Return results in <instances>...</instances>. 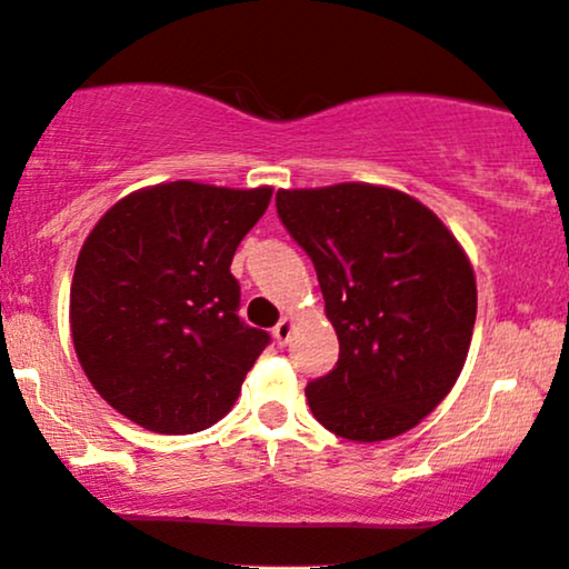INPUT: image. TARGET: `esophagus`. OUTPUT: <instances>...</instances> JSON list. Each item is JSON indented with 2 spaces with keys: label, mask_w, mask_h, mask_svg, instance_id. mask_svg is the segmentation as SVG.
Instances as JSON below:
<instances>
[{
  "label": "esophagus",
  "mask_w": 569,
  "mask_h": 569,
  "mask_svg": "<svg viewBox=\"0 0 569 569\" xmlns=\"http://www.w3.org/2000/svg\"><path fill=\"white\" fill-rule=\"evenodd\" d=\"M271 333H274V339H277V345L279 347H284L287 345V339H290V333H292V318L290 316H284L282 321H279L274 329H271Z\"/></svg>",
  "instance_id": "34e87169"
}]
</instances>
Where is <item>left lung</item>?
Returning a JSON list of instances; mask_svg holds the SVG:
<instances>
[{"label": "left lung", "mask_w": 569, "mask_h": 569, "mask_svg": "<svg viewBox=\"0 0 569 569\" xmlns=\"http://www.w3.org/2000/svg\"><path fill=\"white\" fill-rule=\"evenodd\" d=\"M277 214L339 337L333 370L306 388L313 417L357 442L411 430L469 355L477 279L458 240L417 199L370 183L277 191Z\"/></svg>", "instance_id": "8db88e82"}]
</instances>
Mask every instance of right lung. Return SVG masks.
I'll use <instances>...</instances> for the list:
<instances>
[{
    "label": "right lung",
    "instance_id": "obj_1",
    "mask_svg": "<svg viewBox=\"0 0 569 569\" xmlns=\"http://www.w3.org/2000/svg\"><path fill=\"white\" fill-rule=\"evenodd\" d=\"M269 199L271 189L160 183L121 199L84 240L69 298L77 357L96 391L144 430L212 427L269 347L238 316L230 274Z\"/></svg>",
    "mask_w": 569,
    "mask_h": 569
}]
</instances>
